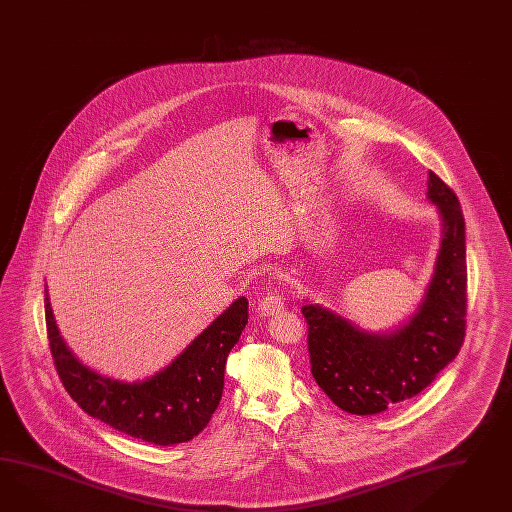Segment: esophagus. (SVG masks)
Returning <instances> with one entry per match:
<instances>
[{
  "label": "esophagus",
  "mask_w": 512,
  "mask_h": 512,
  "mask_svg": "<svg viewBox=\"0 0 512 512\" xmlns=\"http://www.w3.org/2000/svg\"><path fill=\"white\" fill-rule=\"evenodd\" d=\"M256 310H258L260 315H275L276 312L284 310V301H282V297L278 293L271 291V293L263 295L262 299L258 301V308Z\"/></svg>",
  "instance_id": "34e87169"
}]
</instances>
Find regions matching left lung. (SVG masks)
I'll return each instance as SVG.
<instances>
[{
    "label": "left lung",
    "mask_w": 512,
    "mask_h": 512,
    "mask_svg": "<svg viewBox=\"0 0 512 512\" xmlns=\"http://www.w3.org/2000/svg\"><path fill=\"white\" fill-rule=\"evenodd\" d=\"M427 185L444 234L427 295L407 325L371 334L319 304L302 306L315 382L349 414H379L412 399L462 347L468 306L464 217L459 198L438 174L429 171Z\"/></svg>",
    "instance_id": "left-lung-1"
}]
</instances>
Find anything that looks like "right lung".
I'll list each match as a JSON object with an SVG mask.
<instances>
[{
    "label": "right lung",
    "instance_id": "obj_1",
    "mask_svg": "<svg viewBox=\"0 0 512 512\" xmlns=\"http://www.w3.org/2000/svg\"><path fill=\"white\" fill-rule=\"evenodd\" d=\"M44 310L53 364L70 397L92 418L156 446L189 442L210 423L223 395L226 358L249 321V301L239 297L171 366L126 384L94 373L72 354L55 325L48 293Z\"/></svg>",
    "mask_w": 512,
    "mask_h": 512
}]
</instances>
